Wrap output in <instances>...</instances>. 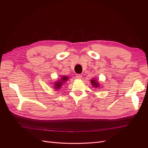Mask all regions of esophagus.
<instances>
[{
	"mask_svg": "<svg viewBox=\"0 0 148 148\" xmlns=\"http://www.w3.org/2000/svg\"><path fill=\"white\" fill-rule=\"evenodd\" d=\"M76 78H77V79H80V78H82V75L80 74H77L76 75Z\"/></svg>",
	"mask_w": 148,
	"mask_h": 148,
	"instance_id": "esophagus-1",
	"label": "esophagus"
}]
</instances>
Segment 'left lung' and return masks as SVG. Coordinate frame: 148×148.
<instances>
[{
	"mask_svg": "<svg viewBox=\"0 0 148 148\" xmlns=\"http://www.w3.org/2000/svg\"><path fill=\"white\" fill-rule=\"evenodd\" d=\"M98 80L96 79V78H93L90 80V83L92 84V86L94 88H99L100 87V84L99 83V82L97 81Z\"/></svg>",
	"mask_w": 148,
	"mask_h": 148,
	"instance_id": "8db88e82",
	"label": "left lung"
}]
</instances>
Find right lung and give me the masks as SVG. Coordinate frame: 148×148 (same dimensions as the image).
<instances>
[{
  "label": "right lung",
  "instance_id": "right-lung-1",
  "mask_svg": "<svg viewBox=\"0 0 148 148\" xmlns=\"http://www.w3.org/2000/svg\"><path fill=\"white\" fill-rule=\"evenodd\" d=\"M68 77L65 76V75H63V76L61 77V78L60 80H58L56 82H55L54 83V89L55 90H60L61 88L62 85H63L65 82H66L68 80Z\"/></svg>",
  "mask_w": 148,
  "mask_h": 148
}]
</instances>
